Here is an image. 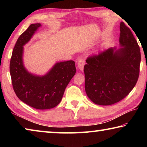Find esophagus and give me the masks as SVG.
<instances>
[{"mask_svg": "<svg viewBox=\"0 0 147 147\" xmlns=\"http://www.w3.org/2000/svg\"><path fill=\"white\" fill-rule=\"evenodd\" d=\"M78 67L80 70L83 71L84 70V66L85 65V60L84 59H78Z\"/></svg>", "mask_w": 147, "mask_h": 147, "instance_id": "obj_1", "label": "esophagus"}]
</instances>
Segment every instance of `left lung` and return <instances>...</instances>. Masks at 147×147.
I'll return each instance as SVG.
<instances>
[{
  "label": "left lung",
  "mask_w": 147,
  "mask_h": 147,
  "mask_svg": "<svg viewBox=\"0 0 147 147\" xmlns=\"http://www.w3.org/2000/svg\"><path fill=\"white\" fill-rule=\"evenodd\" d=\"M119 44L86 59L84 71L85 90L93 103L109 106L130 93L138 82L140 49L130 28L120 23Z\"/></svg>",
  "instance_id": "8db88e82"
}]
</instances>
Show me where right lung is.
I'll list each match as a JSON object with an SVG mask.
<instances>
[{
	"label": "right lung",
	"instance_id": "add662e5",
	"mask_svg": "<svg viewBox=\"0 0 147 147\" xmlns=\"http://www.w3.org/2000/svg\"><path fill=\"white\" fill-rule=\"evenodd\" d=\"M41 26L40 23L32 24L19 36L12 53L9 71L13 90L20 100L34 108L48 109L60 102L76 70L74 61L69 60L57 62L43 76L27 71L23 63V46Z\"/></svg>",
	"mask_w": 147,
	"mask_h": 147
}]
</instances>
